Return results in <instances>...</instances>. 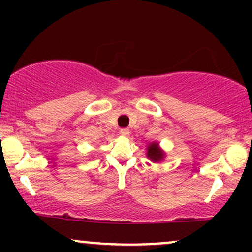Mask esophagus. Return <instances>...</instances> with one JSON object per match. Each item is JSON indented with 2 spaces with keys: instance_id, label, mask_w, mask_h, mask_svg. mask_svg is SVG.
<instances>
[{
  "instance_id": "1",
  "label": "esophagus",
  "mask_w": 252,
  "mask_h": 252,
  "mask_svg": "<svg viewBox=\"0 0 252 252\" xmlns=\"http://www.w3.org/2000/svg\"><path fill=\"white\" fill-rule=\"evenodd\" d=\"M121 135L122 136H124V137H128V136L130 135V131H129V129L128 128H123V129H121Z\"/></svg>"
}]
</instances>
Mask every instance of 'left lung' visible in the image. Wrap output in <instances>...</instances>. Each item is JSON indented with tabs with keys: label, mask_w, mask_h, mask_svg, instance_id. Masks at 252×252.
<instances>
[{
	"label": "left lung",
	"mask_w": 252,
	"mask_h": 252,
	"mask_svg": "<svg viewBox=\"0 0 252 252\" xmlns=\"http://www.w3.org/2000/svg\"><path fill=\"white\" fill-rule=\"evenodd\" d=\"M147 156H148L149 160H152L153 162H160L163 160L164 153L163 150L158 147V143L152 142L147 147Z\"/></svg>",
	"instance_id": "left-lung-1"
}]
</instances>
